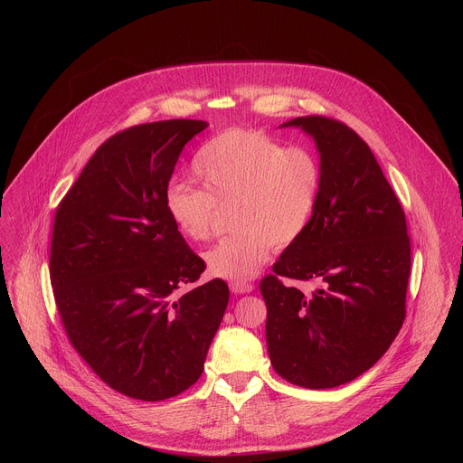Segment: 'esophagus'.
I'll list each match as a JSON object with an SVG mask.
<instances>
[{
    "label": "esophagus",
    "instance_id": "1",
    "mask_svg": "<svg viewBox=\"0 0 463 463\" xmlns=\"http://www.w3.org/2000/svg\"><path fill=\"white\" fill-rule=\"evenodd\" d=\"M254 289V284L250 282H243V280H234L231 282V291L236 295H243V293H250Z\"/></svg>",
    "mask_w": 463,
    "mask_h": 463
}]
</instances>
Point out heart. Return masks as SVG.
I'll use <instances>...</instances> for the list:
<instances>
[{"label":"heart","instance_id":"heart-1","mask_svg":"<svg viewBox=\"0 0 463 463\" xmlns=\"http://www.w3.org/2000/svg\"><path fill=\"white\" fill-rule=\"evenodd\" d=\"M202 188L168 186L165 209L175 231L192 243L209 240L220 211L231 213L234 234L207 254L209 273L229 280L252 279L273 247L295 245L313 216L322 170L306 148H286L260 129L227 128L194 159Z\"/></svg>","mask_w":463,"mask_h":463}]
</instances>
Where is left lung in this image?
<instances>
[{
    "mask_svg": "<svg viewBox=\"0 0 463 463\" xmlns=\"http://www.w3.org/2000/svg\"><path fill=\"white\" fill-rule=\"evenodd\" d=\"M282 126L313 137L322 181L307 229L260 282L268 352L286 381L334 388L372 368L400 334L411 238L398 195L352 128L322 115ZM284 279L319 289L304 296Z\"/></svg>",
    "mask_w": 463,
    "mask_h": 463,
    "instance_id": "left-lung-1",
    "label": "left lung"
}]
</instances>
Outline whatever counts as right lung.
<instances>
[{
	"mask_svg": "<svg viewBox=\"0 0 463 463\" xmlns=\"http://www.w3.org/2000/svg\"><path fill=\"white\" fill-rule=\"evenodd\" d=\"M205 128L174 118L118 131L54 214L49 273L65 334L106 384L141 402L200 379L229 304L222 279L194 286L205 261L165 209L179 154Z\"/></svg>",
	"mask_w": 463,
	"mask_h": 463,
	"instance_id": "add662e5",
	"label": "right lung"
}]
</instances>
